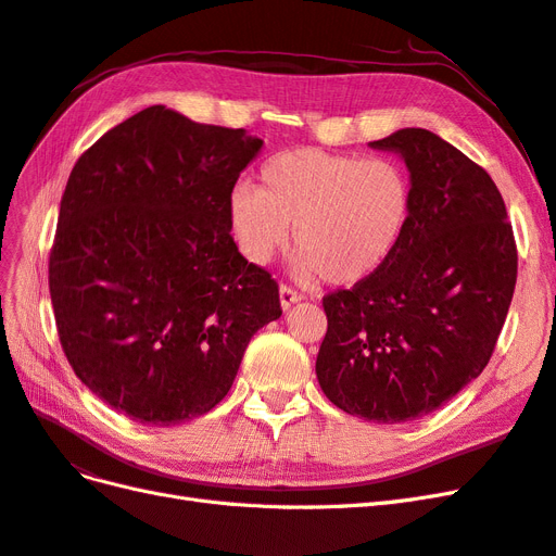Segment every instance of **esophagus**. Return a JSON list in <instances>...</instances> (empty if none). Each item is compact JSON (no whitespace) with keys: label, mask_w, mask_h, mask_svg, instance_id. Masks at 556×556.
Instances as JSON below:
<instances>
[{"label":"esophagus","mask_w":556,"mask_h":556,"mask_svg":"<svg viewBox=\"0 0 556 556\" xmlns=\"http://www.w3.org/2000/svg\"><path fill=\"white\" fill-rule=\"evenodd\" d=\"M278 294H280V306H282V311H288L290 306L299 304V301L304 299V294L296 292V290H292V288H288V285H280Z\"/></svg>","instance_id":"1"}]
</instances>
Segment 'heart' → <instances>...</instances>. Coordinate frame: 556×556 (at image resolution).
Returning a JSON list of instances; mask_svg holds the SVG:
<instances>
[{"label": "heart", "mask_w": 556, "mask_h": 556, "mask_svg": "<svg viewBox=\"0 0 556 556\" xmlns=\"http://www.w3.org/2000/svg\"><path fill=\"white\" fill-rule=\"evenodd\" d=\"M415 213V182L394 157H357L296 148L268 160L260 188L237 185L227 215L243 257L266 264L288 243L296 274L359 285L390 262Z\"/></svg>", "instance_id": "1"}]
</instances>
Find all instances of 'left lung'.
Wrapping results in <instances>:
<instances>
[{"instance_id":"8db88e82","label":"left lung","mask_w":556,"mask_h":556,"mask_svg":"<svg viewBox=\"0 0 556 556\" xmlns=\"http://www.w3.org/2000/svg\"><path fill=\"white\" fill-rule=\"evenodd\" d=\"M368 146L406 164L413 223L374 278L325 296L315 374L333 406L396 425L482 374L513 301L517 248L490 174L439 134L406 127Z\"/></svg>"}]
</instances>
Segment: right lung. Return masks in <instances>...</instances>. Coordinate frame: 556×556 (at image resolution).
<instances>
[{
    "label": "right lung",
    "instance_id": "obj_1",
    "mask_svg": "<svg viewBox=\"0 0 556 556\" xmlns=\"http://www.w3.org/2000/svg\"><path fill=\"white\" fill-rule=\"evenodd\" d=\"M264 141L150 106L80 155L48 285L74 374L117 413L174 427L231 390L278 285L231 239L227 204Z\"/></svg>",
    "mask_w": 556,
    "mask_h": 556
}]
</instances>
